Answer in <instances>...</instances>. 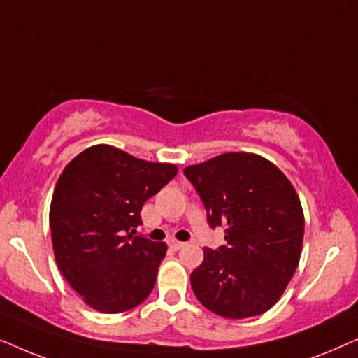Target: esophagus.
<instances>
[{
    "label": "esophagus",
    "instance_id": "34e87169",
    "mask_svg": "<svg viewBox=\"0 0 358 358\" xmlns=\"http://www.w3.org/2000/svg\"><path fill=\"white\" fill-rule=\"evenodd\" d=\"M169 246H171V249H174V251H178V249L185 246V243H182V241H176V239H173V241H169Z\"/></svg>",
    "mask_w": 358,
    "mask_h": 358
}]
</instances>
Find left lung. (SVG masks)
I'll use <instances>...</instances> for the list:
<instances>
[{
	"label": "left lung",
	"mask_w": 358,
	"mask_h": 358,
	"mask_svg": "<svg viewBox=\"0 0 358 358\" xmlns=\"http://www.w3.org/2000/svg\"><path fill=\"white\" fill-rule=\"evenodd\" d=\"M197 190L210 228L223 227L227 244L203 248L190 273L197 300L215 315L243 320L275 305L298 267L305 218L285 174L251 153H224L184 169Z\"/></svg>",
	"instance_id": "obj_1"
}]
</instances>
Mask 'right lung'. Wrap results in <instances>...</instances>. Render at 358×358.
I'll return each mask as SVG.
<instances>
[{
	"label": "right lung",
	"instance_id": "1",
	"mask_svg": "<svg viewBox=\"0 0 358 358\" xmlns=\"http://www.w3.org/2000/svg\"><path fill=\"white\" fill-rule=\"evenodd\" d=\"M176 174L174 164L148 163L109 145L91 146L63 169L50 205L53 252L91 308L129 311L153 290L168 248L135 233L146 200Z\"/></svg>",
	"mask_w": 358,
	"mask_h": 358
}]
</instances>
